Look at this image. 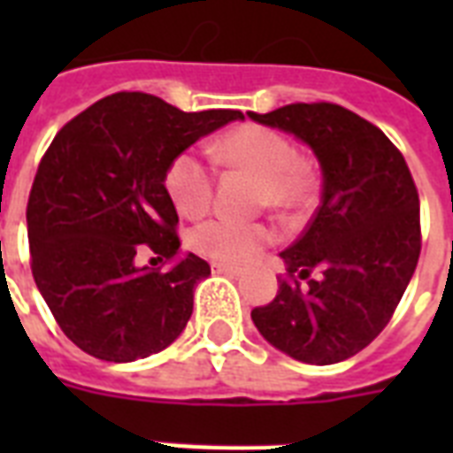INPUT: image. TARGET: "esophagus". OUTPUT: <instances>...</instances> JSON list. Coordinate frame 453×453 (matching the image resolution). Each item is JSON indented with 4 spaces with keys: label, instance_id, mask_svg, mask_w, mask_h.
<instances>
[{
    "label": "esophagus",
    "instance_id": "esophagus-1",
    "mask_svg": "<svg viewBox=\"0 0 453 453\" xmlns=\"http://www.w3.org/2000/svg\"><path fill=\"white\" fill-rule=\"evenodd\" d=\"M211 273H216V275H240L242 270L237 268V265H227V263L213 261L211 263Z\"/></svg>",
    "mask_w": 453,
    "mask_h": 453
}]
</instances>
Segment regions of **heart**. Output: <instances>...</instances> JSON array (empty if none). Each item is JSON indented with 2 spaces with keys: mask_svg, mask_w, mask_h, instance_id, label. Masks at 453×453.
Here are the masks:
<instances>
[{
  "mask_svg": "<svg viewBox=\"0 0 453 453\" xmlns=\"http://www.w3.org/2000/svg\"><path fill=\"white\" fill-rule=\"evenodd\" d=\"M211 155L220 166L254 178L256 209H273L280 216L298 219L315 199V164L298 155L296 145L282 131L261 124H240L216 141ZM164 188L178 213L188 219L206 213L213 202L211 169L192 150L178 152L171 159L164 173ZM275 237V227L263 220L211 219L192 230L190 247L213 261L242 263L273 244Z\"/></svg>",
  "mask_w": 453,
  "mask_h": 453,
  "instance_id": "b5f03b06",
  "label": "heart"
}]
</instances>
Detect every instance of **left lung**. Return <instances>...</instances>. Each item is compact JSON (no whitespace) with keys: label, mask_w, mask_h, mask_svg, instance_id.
<instances>
[{"label":"left lung","mask_w":453,"mask_h":453,"mask_svg":"<svg viewBox=\"0 0 453 453\" xmlns=\"http://www.w3.org/2000/svg\"><path fill=\"white\" fill-rule=\"evenodd\" d=\"M251 119L305 141L322 166V202L289 249L287 275L251 319L277 350L336 365L386 329L421 254L418 190L402 152L336 103H291Z\"/></svg>","instance_id":"8db88e82"}]
</instances>
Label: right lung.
<instances>
[{"instance_id":"right-lung-1","label":"right lung","mask_w":453,"mask_h":453,"mask_svg":"<svg viewBox=\"0 0 453 453\" xmlns=\"http://www.w3.org/2000/svg\"><path fill=\"white\" fill-rule=\"evenodd\" d=\"M240 110L183 112L143 91L105 96L56 134L27 197L30 268L70 341L105 362L164 350L209 263L180 251L166 166ZM155 253L159 269L137 265ZM155 261V258H150Z\"/></svg>"}]
</instances>
